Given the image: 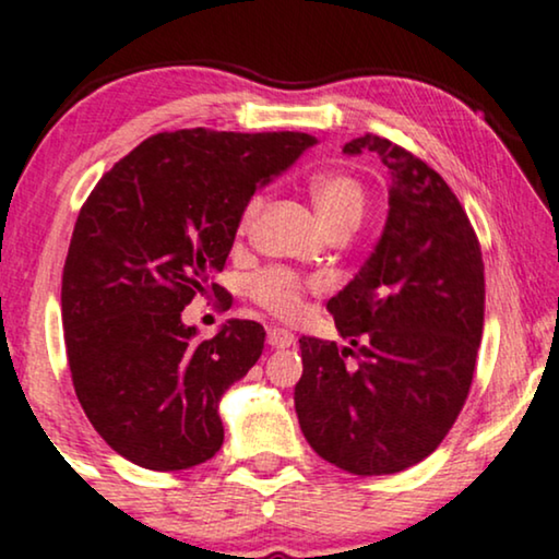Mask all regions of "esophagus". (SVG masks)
<instances>
[{
  "label": "esophagus",
  "mask_w": 559,
  "mask_h": 559,
  "mask_svg": "<svg viewBox=\"0 0 559 559\" xmlns=\"http://www.w3.org/2000/svg\"><path fill=\"white\" fill-rule=\"evenodd\" d=\"M296 337L288 330H284V326H271V330H267V345L271 347L284 349V347H292Z\"/></svg>",
  "instance_id": "esophagus-1"
}]
</instances>
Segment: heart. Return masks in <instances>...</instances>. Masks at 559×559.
I'll use <instances>...</instances> for the list:
<instances>
[{
  "label": "heart",
  "instance_id": "obj_1",
  "mask_svg": "<svg viewBox=\"0 0 559 559\" xmlns=\"http://www.w3.org/2000/svg\"><path fill=\"white\" fill-rule=\"evenodd\" d=\"M311 202H314L319 217L326 229L357 227L368 206L366 186L349 174H322L309 186ZM263 197H252L242 210L240 229H248L252 219L263 210ZM314 281H304L286 267H265L250 281V296L260 307L278 317H296L301 311L304 292L314 288Z\"/></svg>",
  "mask_w": 559,
  "mask_h": 559
}]
</instances>
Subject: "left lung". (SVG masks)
<instances>
[{"label": "left lung", "instance_id": "8db88e82", "mask_svg": "<svg viewBox=\"0 0 559 559\" xmlns=\"http://www.w3.org/2000/svg\"><path fill=\"white\" fill-rule=\"evenodd\" d=\"M342 153L383 160L389 217L326 304L347 345L299 340L294 404L319 457L353 475H391L440 448L465 404L483 337V255L457 197L427 163L378 135Z\"/></svg>", "mask_w": 559, "mask_h": 559}]
</instances>
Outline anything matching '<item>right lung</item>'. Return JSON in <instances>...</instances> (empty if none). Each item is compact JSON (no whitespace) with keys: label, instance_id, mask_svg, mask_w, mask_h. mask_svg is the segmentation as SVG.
Returning a JSON list of instances; mask_svg holds the SVG:
<instances>
[{"label":"right lung","instance_id":"obj_1","mask_svg":"<svg viewBox=\"0 0 559 559\" xmlns=\"http://www.w3.org/2000/svg\"><path fill=\"white\" fill-rule=\"evenodd\" d=\"M311 145L307 132H160L88 193L61 314L79 404L117 455L168 473L219 452V401L258 362L265 330L227 319L197 340L181 311L225 267L258 186Z\"/></svg>","mask_w":559,"mask_h":559}]
</instances>
